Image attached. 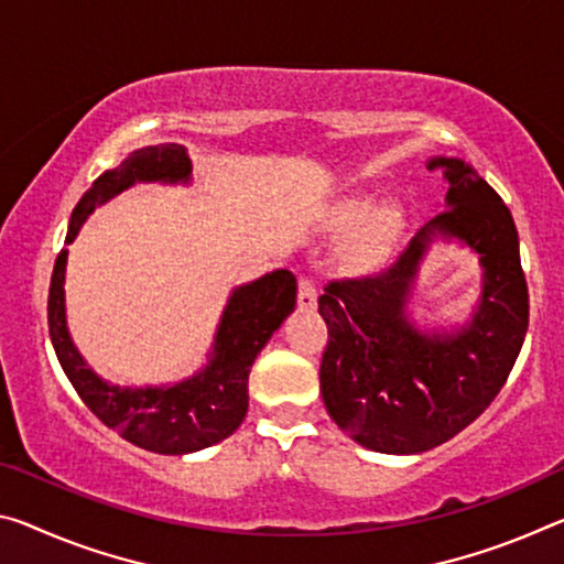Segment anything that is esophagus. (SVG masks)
<instances>
[{"instance_id": "34e87169", "label": "esophagus", "mask_w": 564, "mask_h": 564, "mask_svg": "<svg viewBox=\"0 0 564 564\" xmlns=\"http://www.w3.org/2000/svg\"><path fill=\"white\" fill-rule=\"evenodd\" d=\"M316 301H318V293H316L314 281L301 279L299 281V308L301 311H314Z\"/></svg>"}]
</instances>
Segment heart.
<instances>
[{
    "instance_id": "obj_1",
    "label": "heart",
    "mask_w": 564,
    "mask_h": 564,
    "mask_svg": "<svg viewBox=\"0 0 564 564\" xmlns=\"http://www.w3.org/2000/svg\"><path fill=\"white\" fill-rule=\"evenodd\" d=\"M401 213L394 205L381 203L377 208H369V200H348L334 216V230L344 234L351 230L341 248V265L351 273H364L377 268L383 258L391 253V248L399 240Z\"/></svg>"
}]
</instances>
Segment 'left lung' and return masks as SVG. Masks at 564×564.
<instances>
[{
  "label": "left lung",
  "instance_id": "obj_1",
  "mask_svg": "<svg viewBox=\"0 0 564 564\" xmlns=\"http://www.w3.org/2000/svg\"><path fill=\"white\" fill-rule=\"evenodd\" d=\"M449 183L446 210L411 238L381 275L334 281L318 299L328 326L321 397L356 444L419 454L459 434L512 371L530 324L520 238L502 198L462 158H429ZM459 242L478 256L482 291L464 325L422 329L408 316L427 248Z\"/></svg>",
  "mask_w": 564,
  "mask_h": 564
}]
</instances>
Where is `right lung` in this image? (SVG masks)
Listing matches in <instances>:
<instances>
[{"label": "right lung", "mask_w": 564, "mask_h": 564, "mask_svg": "<svg viewBox=\"0 0 564 564\" xmlns=\"http://www.w3.org/2000/svg\"><path fill=\"white\" fill-rule=\"evenodd\" d=\"M193 163L175 142L148 145L130 153L118 167L105 170L75 205L65 246L77 238L95 208L135 183L191 185ZM67 248L59 250L52 271L47 321L62 371L79 399L105 426L122 440L155 454H193L228 440L248 411V373L273 330L296 308V279L279 268L261 279L236 285L223 308L208 364L193 377L160 387H120L89 369L69 336L65 308Z\"/></svg>", "instance_id": "add662e5"}]
</instances>
